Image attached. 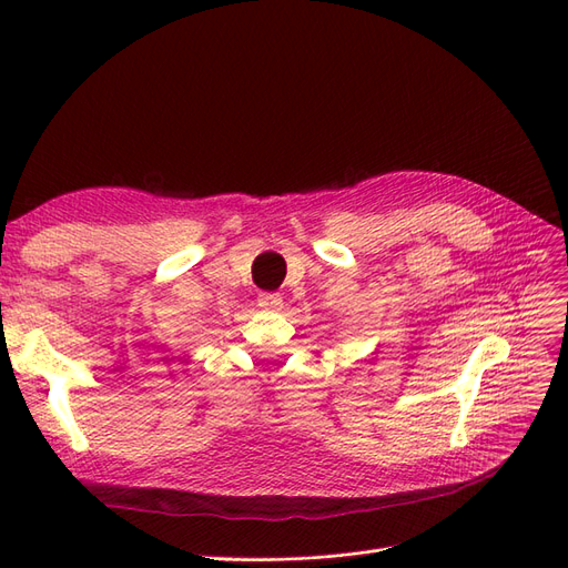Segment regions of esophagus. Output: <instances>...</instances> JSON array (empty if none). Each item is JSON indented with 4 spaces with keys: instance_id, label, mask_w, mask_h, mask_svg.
Segmentation results:
<instances>
[{
    "instance_id": "esophagus-1",
    "label": "esophagus",
    "mask_w": 568,
    "mask_h": 568,
    "mask_svg": "<svg viewBox=\"0 0 568 568\" xmlns=\"http://www.w3.org/2000/svg\"><path fill=\"white\" fill-rule=\"evenodd\" d=\"M257 305L263 311H282V296L280 294H261L257 296Z\"/></svg>"
}]
</instances>
